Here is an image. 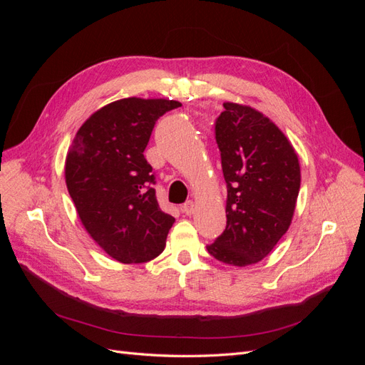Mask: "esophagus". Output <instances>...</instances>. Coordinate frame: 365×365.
Here are the masks:
<instances>
[{
  "label": "esophagus",
  "mask_w": 365,
  "mask_h": 365,
  "mask_svg": "<svg viewBox=\"0 0 365 365\" xmlns=\"http://www.w3.org/2000/svg\"><path fill=\"white\" fill-rule=\"evenodd\" d=\"M181 210H182V213H185V215H192L193 212H195V202L193 201H187V202H184L182 204V207H181Z\"/></svg>",
  "instance_id": "esophagus-1"
}]
</instances>
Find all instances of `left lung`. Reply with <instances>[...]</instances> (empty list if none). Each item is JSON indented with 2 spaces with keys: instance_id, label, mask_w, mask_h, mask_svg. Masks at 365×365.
Here are the masks:
<instances>
[{
  "instance_id": "8db88e82",
  "label": "left lung",
  "mask_w": 365,
  "mask_h": 365,
  "mask_svg": "<svg viewBox=\"0 0 365 365\" xmlns=\"http://www.w3.org/2000/svg\"><path fill=\"white\" fill-rule=\"evenodd\" d=\"M215 138L227 182V227L207 251L247 267L267 257L288 231L300 190V164L283 132L250 106L224 103Z\"/></svg>"
}]
</instances>
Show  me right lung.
Here are the masks:
<instances>
[{
  "instance_id": "obj_1",
  "label": "right lung",
  "mask_w": 365,
  "mask_h": 365,
  "mask_svg": "<svg viewBox=\"0 0 365 365\" xmlns=\"http://www.w3.org/2000/svg\"><path fill=\"white\" fill-rule=\"evenodd\" d=\"M181 103L121 98L77 130L65 181L83 227L109 256L145 263L164 250L175 217L158 205L155 173L143 155L157 120Z\"/></svg>"
}]
</instances>
